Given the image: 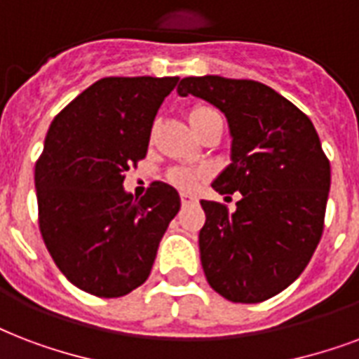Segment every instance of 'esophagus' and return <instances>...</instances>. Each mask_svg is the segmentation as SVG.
I'll use <instances>...</instances> for the list:
<instances>
[{
  "mask_svg": "<svg viewBox=\"0 0 359 359\" xmlns=\"http://www.w3.org/2000/svg\"><path fill=\"white\" fill-rule=\"evenodd\" d=\"M180 201H182V203H191V201H196V198H194V196H188V194H180Z\"/></svg>",
  "mask_w": 359,
  "mask_h": 359,
  "instance_id": "obj_1",
  "label": "esophagus"
}]
</instances>
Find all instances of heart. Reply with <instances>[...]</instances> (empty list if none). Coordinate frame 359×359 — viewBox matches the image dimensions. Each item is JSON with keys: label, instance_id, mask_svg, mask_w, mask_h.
I'll use <instances>...</instances> for the list:
<instances>
[{"label": "heart", "instance_id": "obj_1", "mask_svg": "<svg viewBox=\"0 0 359 359\" xmlns=\"http://www.w3.org/2000/svg\"><path fill=\"white\" fill-rule=\"evenodd\" d=\"M212 114H218L212 107L196 105L190 111V124L194 126V130H196L203 120H207L209 116H212ZM205 177H207V169L203 168H173L168 173L169 182H171L175 188L186 191L194 190Z\"/></svg>", "mask_w": 359, "mask_h": 359}]
</instances>
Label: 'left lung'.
<instances>
[{"instance_id":"8db88e82","label":"left lung","mask_w":359,"mask_h":359,"mask_svg":"<svg viewBox=\"0 0 359 359\" xmlns=\"http://www.w3.org/2000/svg\"><path fill=\"white\" fill-rule=\"evenodd\" d=\"M179 94L216 105L228 118L231 163L212 182L239 191L237 209L201 201L199 252L210 288L233 303H262L305 271L324 231L332 171L303 111L258 81L186 76Z\"/></svg>"}]
</instances>
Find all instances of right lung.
<instances>
[{
	"instance_id": "add662e5",
	"label": "right lung",
	"mask_w": 359,
	"mask_h": 359,
	"mask_svg": "<svg viewBox=\"0 0 359 359\" xmlns=\"http://www.w3.org/2000/svg\"><path fill=\"white\" fill-rule=\"evenodd\" d=\"M179 76H105L52 120L35 163L39 229L54 264L76 288L122 297L149 278L158 245L180 209L179 191L154 180L126 194L147 156L161 101Z\"/></svg>"
}]
</instances>
